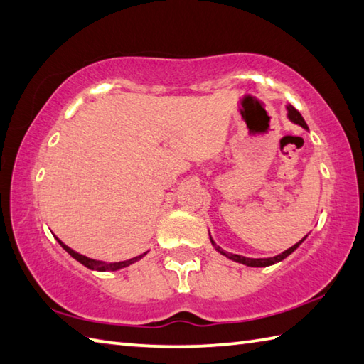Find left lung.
<instances>
[{"mask_svg":"<svg viewBox=\"0 0 364 364\" xmlns=\"http://www.w3.org/2000/svg\"><path fill=\"white\" fill-rule=\"evenodd\" d=\"M288 117H289V119H291V121H294L296 124H301L302 127H305V129H309L307 124H305L304 118H302V114L299 113V112L296 110V108L292 107V105H288ZM304 240H305V238H302V240L299 241V243H296L294 246H291L289 250H286L284 252L278 254V256H275V257H270V259H250V257H243V256H238V254H230V252H227V251H222L220 247H218V251L222 254V256H227L228 259L235 260V262L245 264V265H247V267H267V265L277 264V262H279V260H283V259L288 257L291 252H294V251L297 250V246L301 245ZM213 245H214V241H213ZM214 246H215V245H214Z\"/></svg>","mask_w":364,"mask_h":364,"instance_id":"1","label":"left lung"}]
</instances>
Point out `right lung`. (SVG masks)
<instances>
[{
  "label": "right lung",
  "mask_w": 364,
  "mask_h": 364,
  "mask_svg": "<svg viewBox=\"0 0 364 364\" xmlns=\"http://www.w3.org/2000/svg\"><path fill=\"white\" fill-rule=\"evenodd\" d=\"M59 241V245L63 247V250H65L70 256H72L73 259H76L78 260L80 264H82L85 267H87V269H91V270H97V272H107V270H112V272H114V270H119V269H124V267H127V265H131V264H134V262H137L139 259H142L146 252H144V254H140V256H137V257H132V259H129V260H124V262H110V264H105V262H100V260H94V259H89V257H86V256H82V254H78V252H75L73 250H70V247L67 246V245H63L60 240H57Z\"/></svg>",
  "instance_id": "1"
}]
</instances>
